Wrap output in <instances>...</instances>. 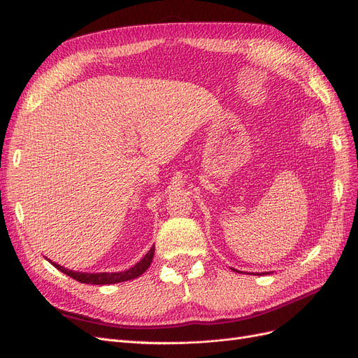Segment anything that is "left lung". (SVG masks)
Wrapping results in <instances>:
<instances>
[{"instance_id":"8db88e82","label":"left lung","mask_w":358,"mask_h":358,"mask_svg":"<svg viewBox=\"0 0 358 358\" xmlns=\"http://www.w3.org/2000/svg\"><path fill=\"white\" fill-rule=\"evenodd\" d=\"M262 274H264V273H262Z\"/></svg>"}]
</instances>
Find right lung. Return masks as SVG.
I'll use <instances>...</instances> for the list:
<instances>
[{"mask_svg":"<svg viewBox=\"0 0 358 358\" xmlns=\"http://www.w3.org/2000/svg\"><path fill=\"white\" fill-rule=\"evenodd\" d=\"M154 252L155 248L152 245L151 250L148 252L141 261L131 266L127 271H121V273H78V271H72L68 268L60 266L59 264H55L50 261V264L53 266H56L60 273H64L69 277H72L73 280H77L80 282H84V285H115V282H122V281H129L133 278H138L139 275H142L145 271L148 269V266L151 265L152 257H154Z\"/></svg>","mask_w":358,"mask_h":358,"instance_id":"obj_1","label":"right lung"}]
</instances>
